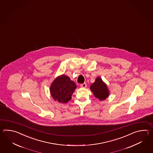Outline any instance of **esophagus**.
Segmentation results:
<instances>
[{
	"instance_id": "esophagus-1",
	"label": "esophagus",
	"mask_w": 153,
	"mask_h": 153,
	"mask_svg": "<svg viewBox=\"0 0 153 153\" xmlns=\"http://www.w3.org/2000/svg\"><path fill=\"white\" fill-rule=\"evenodd\" d=\"M87 86V84L86 83H84L80 85V87L82 88H85Z\"/></svg>"
}]
</instances>
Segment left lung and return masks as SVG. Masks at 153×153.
<instances>
[{
    "mask_svg": "<svg viewBox=\"0 0 153 153\" xmlns=\"http://www.w3.org/2000/svg\"><path fill=\"white\" fill-rule=\"evenodd\" d=\"M90 90L95 97L100 101L105 100L109 94L107 85L100 77L96 79L95 81L90 86Z\"/></svg>",
    "mask_w": 153,
    "mask_h": 153,
    "instance_id": "1",
    "label": "left lung"
}]
</instances>
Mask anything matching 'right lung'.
<instances>
[{
  "label": "right lung",
  "instance_id": "obj_1",
  "mask_svg": "<svg viewBox=\"0 0 153 153\" xmlns=\"http://www.w3.org/2000/svg\"><path fill=\"white\" fill-rule=\"evenodd\" d=\"M76 88L74 81L68 76L62 74L53 81L50 88V92L53 99L60 103H67L72 98Z\"/></svg>",
  "mask_w": 153,
  "mask_h": 153
}]
</instances>
